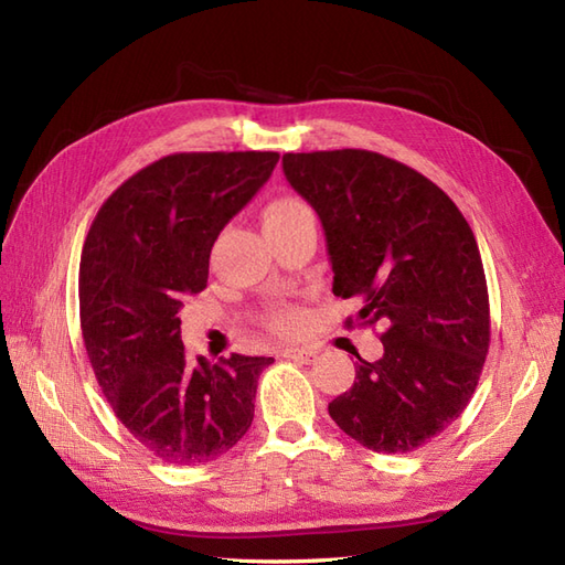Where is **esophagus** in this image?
Segmentation results:
<instances>
[{
    "mask_svg": "<svg viewBox=\"0 0 565 565\" xmlns=\"http://www.w3.org/2000/svg\"><path fill=\"white\" fill-rule=\"evenodd\" d=\"M282 358H287V361H297V363H311L313 358H316V351H311V349H285L282 353H280Z\"/></svg>",
    "mask_w": 565,
    "mask_h": 565,
    "instance_id": "1",
    "label": "esophagus"
}]
</instances>
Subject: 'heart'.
<instances>
[{
    "mask_svg": "<svg viewBox=\"0 0 565 565\" xmlns=\"http://www.w3.org/2000/svg\"><path fill=\"white\" fill-rule=\"evenodd\" d=\"M301 216H313L309 204H306L301 198L285 195V198L273 200L266 207L264 228L278 226V224H285V221H295ZM301 320H303V316L299 309H295V306H276V309H270L262 316L264 328L270 330L273 334H282V337L299 332Z\"/></svg>",
    "mask_w": 565,
    "mask_h": 565,
    "instance_id": "obj_1",
    "label": "heart"
}]
</instances>
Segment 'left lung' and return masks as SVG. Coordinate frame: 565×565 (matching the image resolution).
Masks as SVG:
<instances>
[{
	"instance_id": "1",
	"label": "left lung",
	"mask_w": 565,
	"mask_h": 565,
	"mask_svg": "<svg viewBox=\"0 0 565 565\" xmlns=\"http://www.w3.org/2000/svg\"><path fill=\"white\" fill-rule=\"evenodd\" d=\"M282 169L320 216L334 297L384 328V355H358L330 417L367 450L413 452L465 413L483 372L490 301L473 231L434 181L380 152H285Z\"/></svg>"
}]
</instances>
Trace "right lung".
I'll list each match as a JSON object with an SVG mask.
<instances>
[{"mask_svg":"<svg viewBox=\"0 0 565 565\" xmlns=\"http://www.w3.org/2000/svg\"><path fill=\"white\" fill-rule=\"evenodd\" d=\"M278 152H174L100 204L82 247L79 324L115 417L162 461L204 465L254 419L273 358L188 361L183 301L202 292L218 233L268 181Z\"/></svg>","mask_w":565,"mask_h":565,"instance_id":"1","label":"right lung"}]
</instances>
